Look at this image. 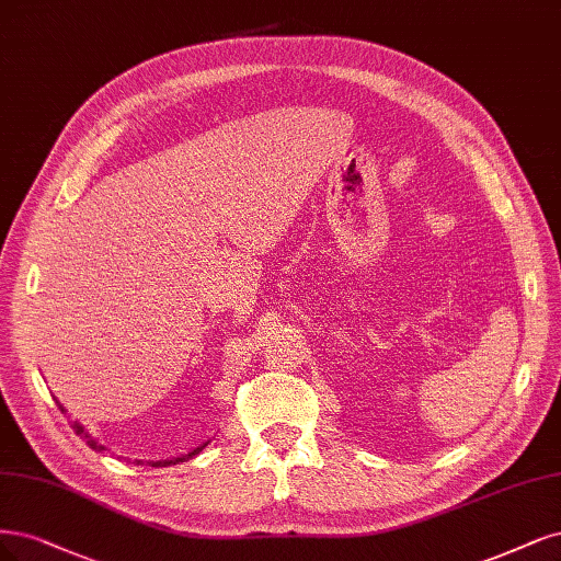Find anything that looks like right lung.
Listing matches in <instances>:
<instances>
[{"label":"right lung","instance_id":"add662e5","mask_svg":"<svg viewBox=\"0 0 561 561\" xmlns=\"http://www.w3.org/2000/svg\"><path fill=\"white\" fill-rule=\"evenodd\" d=\"M57 403H60V401H57ZM60 411H65L62 405H60ZM71 427H73V432H76V434H79V436H83V438H85V443H88V446H90L92 450H96V453L104 450V446H100V443H96V440H94L90 434H85V430L81 427L79 422H73ZM206 446H208V443H204V446H202V448H197V450H192L190 455H183V457H176V459H164V461H148V465H150V467H171V465H176V461H187L190 457H195V455H197V453H202ZM137 465H144V461H141V459H137Z\"/></svg>","mask_w":561,"mask_h":561}]
</instances>
